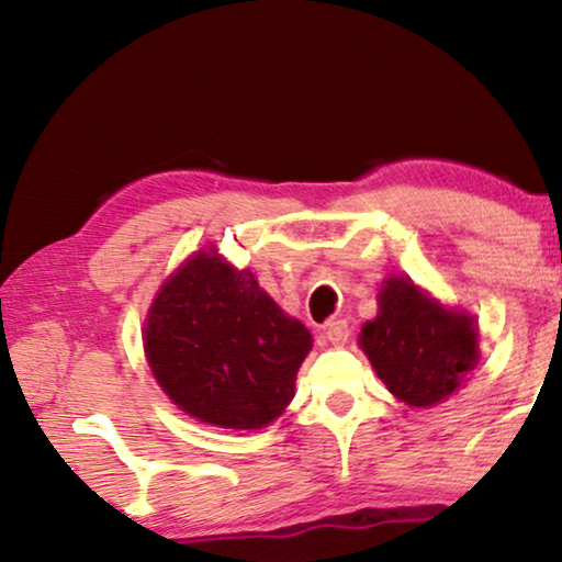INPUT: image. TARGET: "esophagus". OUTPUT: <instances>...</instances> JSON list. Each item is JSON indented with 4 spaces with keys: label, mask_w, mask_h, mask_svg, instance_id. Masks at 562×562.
<instances>
[{
    "label": "esophagus",
    "mask_w": 562,
    "mask_h": 562,
    "mask_svg": "<svg viewBox=\"0 0 562 562\" xmlns=\"http://www.w3.org/2000/svg\"><path fill=\"white\" fill-rule=\"evenodd\" d=\"M322 337H325L329 345H335V348H342V345L348 342V337H350L348 322H345V319L329 322V325L325 327V333H322Z\"/></svg>",
    "instance_id": "esophagus-1"
}]
</instances>
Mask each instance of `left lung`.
I'll use <instances>...</instances> for the list:
<instances>
[{"label":"left lung","mask_w":562,"mask_h":562,"mask_svg":"<svg viewBox=\"0 0 562 562\" xmlns=\"http://www.w3.org/2000/svg\"><path fill=\"white\" fill-rule=\"evenodd\" d=\"M379 306V317L360 329V348L381 381L412 406L448 398L479 360L473 319L442 310L404 279L386 281Z\"/></svg>","instance_id":"left-lung-1"}]
</instances>
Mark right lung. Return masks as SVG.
<instances>
[{"mask_svg": "<svg viewBox=\"0 0 562 562\" xmlns=\"http://www.w3.org/2000/svg\"><path fill=\"white\" fill-rule=\"evenodd\" d=\"M310 350V329L214 250L160 289L145 325L160 389L191 417L233 429H258L286 409Z\"/></svg>", "mask_w": 562, "mask_h": 562, "instance_id": "right-lung-1", "label": "right lung"}]
</instances>
